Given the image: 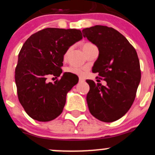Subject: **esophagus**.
I'll list each match as a JSON object with an SVG mask.
<instances>
[{
	"mask_svg": "<svg viewBox=\"0 0 155 155\" xmlns=\"http://www.w3.org/2000/svg\"><path fill=\"white\" fill-rule=\"evenodd\" d=\"M79 81H80V82H84V79L82 77H80L79 78Z\"/></svg>",
	"mask_w": 155,
	"mask_h": 155,
	"instance_id": "obj_1",
	"label": "esophagus"
}]
</instances>
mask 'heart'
Here are the masks:
<instances>
[{
  "label": "heart",
  "mask_w": 155,
  "mask_h": 155,
  "mask_svg": "<svg viewBox=\"0 0 155 155\" xmlns=\"http://www.w3.org/2000/svg\"><path fill=\"white\" fill-rule=\"evenodd\" d=\"M93 45V44H91V43H84V44L82 45L83 50H85L86 49H87L88 47H91V46ZM68 51H69V50L65 53V55H64V59L66 58L67 55H68ZM66 71H68V72H70V73H72V74H78V75H81V74H82L83 73L82 69H81V68H78V67H74V66L68 67V68H66Z\"/></svg>",
  "instance_id": "obj_1"
}]
</instances>
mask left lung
<instances>
[{
    "label": "left lung",
    "instance_id": "1",
    "mask_svg": "<svg viewBox=\"0 0 155 155\" xmlns=\"http://www.w3.org/2000/svg\"><path fill=\"white\" fill-rule=\"evenodd\" d=\"M83 35L99 49L93 72L107 85L87 80L90 91L87 102L90 112L98 120L113 122L123 117L133 105L141 80L139 58L134 47L114 28L95 25L83 29Z\"/></svg>",
    "mask_w": 155,
    "mask_h": 155
}]
</instances>
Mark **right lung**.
<instances>
[{
  "label": "right lung",
  "mask_w": 155,
  "mask_h": 155,
  "mask_svg": "<svg viewBox=\"0 0 155 155\" xmlns=\"http://www.w3.org/2000/svg\"><path fill=\"white\" fill-rule=\"evenodd\" d=\"M78 29L47 28L31 35L19 53L15 69L19 101L28 115L38 121L54 120L63 111L66 95L78 78L64 73L54 83L49 76L59 77L64 55L72 44L82 39Z\"/></svg>",
  "instance_id": "obj_1"
}]
</instances>
